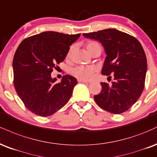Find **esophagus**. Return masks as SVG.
Returning a JSON list of instances; mask_svg holds the SVG:
<instances>
[{
    "mask_svg": "<svg viewBox=\"0 0 157 157\" xmlns=\"http://www.w3.org/2000/svg\"><path fill=\"white\" fill-rule=\"evenodd\" d=\"M78 82L84 83V84H90L89 82H86V81H83V80H78Z\"/></svg>",
    "mask_w": 157,
    "mask_h": 157,
    "instance_id": "1",
    "label": "esophagus"
}]
</instances>
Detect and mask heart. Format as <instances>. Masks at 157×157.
<instances>
[{"mask_svg": "<svg viewBox=\"0 0 157 157\" xmlns=\"http://www.w3.org/2000/svg\"><path fill=\"white\" fill-rule=\"evenodd\" d=\"M86 48L87 51L90 53H92L95 50H101V47L98 42L95 41H89L86 44ZM73 51V47L70 48L68 51L67 57L70 58L71 56L72 53ZM95 67L93 66H85V65H79L77 66L71 70V73L73 76L77 78L79 80L83 81H89L93 78L94 74L95 73Z\"/></svg>", "mask_w": 157, "mask_h": 157, "instance_id": "1", "label": "heart"}]
</instances>
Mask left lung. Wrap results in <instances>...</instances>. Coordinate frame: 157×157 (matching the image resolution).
I'll return each instance as SVG.
<instances>
[{"instance_id": "1", "label": "left lung", "mask_w": 157, "mask_h": 157, "mask_svg": "<svg viewBox=\"0 0 157 157\" xmlns=\"http://www.w3.org/2000/svg\"><path fill=\"white\" fill-rule=\"evenodd\" d=\"M86 38L101 42L106 57L101 73L112 78V85L101 82L102 90L94 96L96 104L106 111L121 114L140 97L145 86L146 56L134 36L117 29H108L83 34Z\"/></svg>"}]
</instances>
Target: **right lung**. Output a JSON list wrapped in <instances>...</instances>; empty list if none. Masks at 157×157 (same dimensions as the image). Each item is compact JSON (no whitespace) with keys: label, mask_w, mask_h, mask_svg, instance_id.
<instances>
[{"label":"right lung","mask_w":157,"mask_h":157,"mask_svg":"<svg viewBox=\"0 0 157 157\" xmlns=\"http://www.w3.org/2000/svg\"><path fill=\"white\" fill-rule=\"evenodd\" d=\"M80 35L45 31L20 42L13 59V82L18 96L32 113L50 116L70 100L76 78L65 75L56 83L51 73L63 62L70 46Z\"/></svg>","instance_id":"right-lung-1"}]
</instances>
